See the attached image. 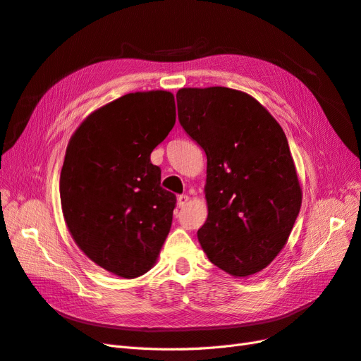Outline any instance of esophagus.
Listing matches in <instances>:
<instances>
[{"instance_id":"obj_1","label":"esophagus","mask_w":361,"mask_h":361,"mask_svg":"<svg viewBox=\"0 0 361 361\" xmlns=\"http://www.w3.org/2000/svg\"><path fill=\"white\" fill-rule=\"evenodd\" d=\"M188 200H190V197L187 194H180L179 197H178V204H179V207H183L185 204L188 203Z\"/></svg>"}]
</instances>
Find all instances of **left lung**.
Listing matches in <instances>:
<instances>
[{
	"label": "left lung",
	"instance_id": "left-lung-1",
	"mask_svg": "<svg viewBox=\"0 0 361 361\" xmlns=\"http://www.w3.org/2000/svg\"><path fill=\"white\" fill-rule=\"evenodd\" d=\"M176 101L180 126L207 158V220L199 243L228 274H255L285 247L300 214L301 188L288 138L247 93L180 89Z\"/></svg>",
	"mask_w": 361,
	"mask_h": 361
}]
</instances>
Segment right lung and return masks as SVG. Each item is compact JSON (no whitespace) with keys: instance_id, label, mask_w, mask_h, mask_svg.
<instances>
[{"instance_id":"1","label":"right lung","mask_w":361,"mask_h":361,"mask_svg":"<svg viewBox=\"0 0 361 361\" xmlns=\"http://www.w3.org/2000/svg\"><path fill=\"white\" fill-rule=\"evenodd\" d=\"M174 122L170 92L128 93L87 117L68 145L64 220L76 245L118 277L147 272L170 232L176 195L161 187L150 154Z\"/></svg>"}]
</instances>
